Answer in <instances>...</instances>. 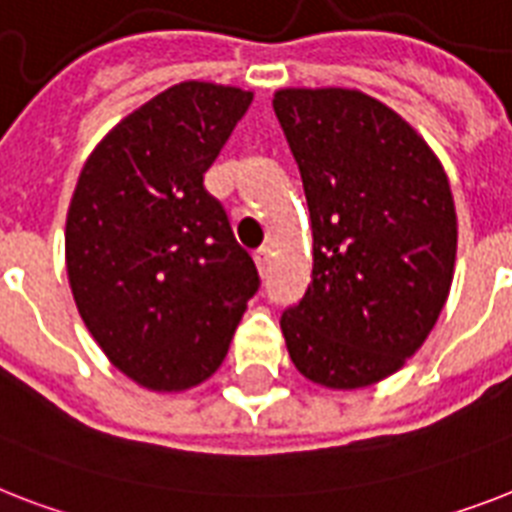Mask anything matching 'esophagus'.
<instances>
[{
  "label": "esophagus",
  "mask_w": 512,
  "mask_h": 512,
  "mask_svg": "<svg viewBox=\"0 0 512 512\" xmlns=\"http://www.w3.org/2000/svg\"><path fill=\"white\" fill-rule=\"evenodd\" d=\"M255 263H257V270H260V273H268V268H270V247H260L255 252Z\"/></svg>",
  "instance_id": "esophagus-1"
}]
</instances>
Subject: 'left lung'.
Segmentation results:
<instances>
[{
	"label": "left lung",
	"instance_id": "8db88e82",
	"mask_svg": "<svg viewBox=\"0 0 512 512\" xmlns=\"http://www.w3.org/2000/svg\"><path fill=\"white\" fill-rule=\"evenodd\" d=\"M313 226V276L281 315L310 381L360 389L400 371L450 294L458 218L442 165L405 120L350 89L273 97Z\"/></svg>",
	"mask_w": 512,
	"mask_h": 512
}]
</instances>
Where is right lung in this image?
<instances>
[{
    "label": "right lung",
    "instance_id": "right-lung-1",
    "mask_svg": "<svg viewBox=\"0 0 512 512\" xmlns=\"http://www.w3.org/2000/svg\"><path fill=\"white\" fill-rule=\"evenodd\" d=\"M252 94L178 83L91 152L65 226L78 313L136 384L178 392L218 371L260 289L205 173Z\"/></svg>",
    "mask_w": 512,
    "mask_h": 512
}]
</instances>
